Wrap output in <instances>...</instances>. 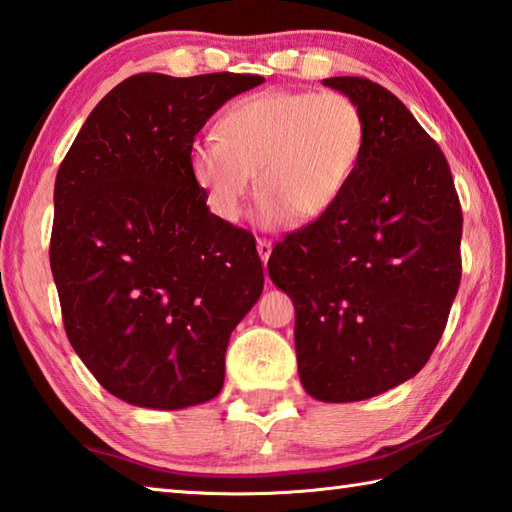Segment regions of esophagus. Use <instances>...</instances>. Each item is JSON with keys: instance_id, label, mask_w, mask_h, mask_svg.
Returning a JSON list of instances; mask_svg holds the SVG:
<instances>
[{"instance_id": "esophagus-1", "label": "esophagus", "mask_w": 512, "mask_h": 512, "mask_svg": "<svg viewBox=\"0 0 512 512\" xmlns=\"http://www.w3.org/2000/svg\"><path fill=\"white\" fill-rule=\"evenodd\" d=\"M257 253H259V259L266 264L268 257H271L273 253V241L271 239H257Z\"/></svg>"}]
</instances>
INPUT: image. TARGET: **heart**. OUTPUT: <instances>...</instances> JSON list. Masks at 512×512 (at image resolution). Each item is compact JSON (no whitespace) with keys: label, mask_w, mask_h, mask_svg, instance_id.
I'll return each instance as SVG.
<instances>
[{"label":"heart","mask_w":512,"mask_h":512,"mask_svg":"<svg viewBox=\"0 0 512 512\" xmlns=\"http://www.w3.org/2000/svg\"><path fill=\"white\" fill-rule=\"evenodd\" d=\"M217 138L190 150V174L221 221H237L250 179L259 190L257 221H313L336 206L367 145L358 102L342 91H262L230 105Z\"/></svg>","instance_id":"1"}]
</instances>
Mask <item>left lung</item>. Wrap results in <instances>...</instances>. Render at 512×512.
Wrapping results in <instances>:
<instances>
[{
  "label": "left lung",
  "mask_w": 512,
  "mask_h": 512,
  "mask_svg": "<svg viewBox=\"0 0 512 512\" xmlns=\"http://www.w3.org/2000/svg\"><path fill=\"white\" fill-rule=\"evenodd\" d=\"M322 82L358 102L365 154L336 206L273 248L268 273L295 304L306 394L353 403L416 376L439 345L461 282L463 215L441 147L392 91Z\"/></svg>",
  "instance_id": "obj_1"
}]
</instances>
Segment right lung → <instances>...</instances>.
<instances>
[{"label": "right lung", "instance_id": "1", "mask_svg": "<svg viewBox=\"0 0 512 512\" xmlns=\"http://www.w3.org/2000/svg\"><path fill=\"white\" fill-rule=\"evenodd\" d=\"M250 73H138L102 98L55 176L51 271L64 331L109 394L152 410L224 387L232 329L264 288L255 237L212 215L194 136Z\"/></svg>", "mask_w": 512, "mask_h": 512}]
</instances>
